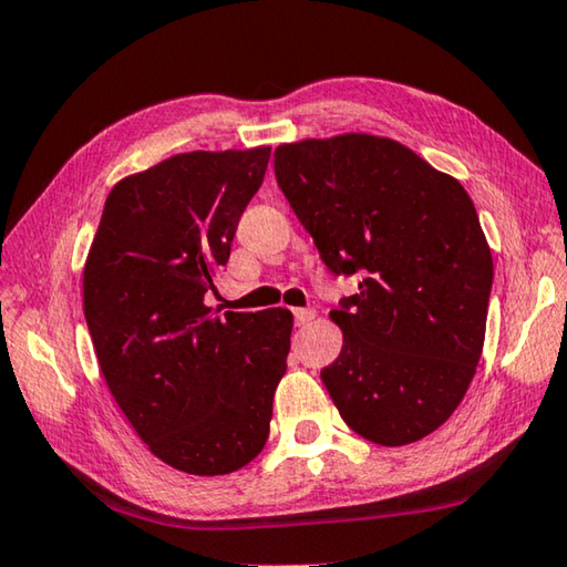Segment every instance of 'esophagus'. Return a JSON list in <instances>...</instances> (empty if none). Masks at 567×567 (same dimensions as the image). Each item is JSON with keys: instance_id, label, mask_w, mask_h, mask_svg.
<instances>
[{"instance_id": "1", "label": "esophagus", "mask_w": 567, "mask_h": 567, "mask_svg": "<svg viewBox=\"0 0 567 567\" xmlns=\"http://www.w3.org/2000/svg\"><path fill=\"white\" fill-rule=\"evenodd\" d=\"M315 310L312 307H307V310H295V324L297 327H305V324H310L312 319H315Z\"/></svg>"}]
</instances>
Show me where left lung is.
<instances>
[{
    "label": "left lung",
    "instance_id": "1",
    "mask_svg": "<svg viewBox=\"0 0 567 567\" xmlns=\"http://www.w3.org/2000/svg\"><path fill=\"white\" fill-rule=\"evenodd\" d=\"M275 178L334 275L344 334L322 382L347 426L406 446L454 414L486 339L493 257L463 185L372 133L275 148Z\"/></svg>",
    "mask_w": 567,
    "mask_h": 567
}]
</instances>
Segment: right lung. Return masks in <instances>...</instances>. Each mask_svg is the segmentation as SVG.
Here are the masks:
<instances>
[{
    "instance_id": "add662e5",
    "label": "right lung",
    "mask_w": 567,
    "mask_h": 567,
    "mask_svg": "<svg viewBox=\"0 0 567 567\" xmlns=\"http://www.w3.org/2000/svg\"><path fill=\"white\" fill-rule=\"evenodd\" d=\"M270 146L190 151L113 185L84 265V315L101 374L163 463L223 476L260 454L287 369L292 312L203 302Z\"/></svg>"
}]
</instances>
